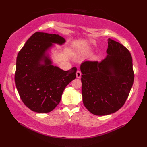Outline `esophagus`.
Returning <instances> with one entry per match:
<instances>
[{
	"label": "esophagus",
	"mask_w": 147,
	"mask_h": 147,
	"mask_svg": "<svg viewBox=\"0 0 147 147\" xmlns=\"http://www.w3.org/2000/svg\"><path fill=\"white\" fill-rule=\"evenodd\" d=\"M81 76H82V73H81L80 71H78L76 72V77L78 78H80Z\"/></svg>",
	"instance_id": "34e87169"
}]
</instances>
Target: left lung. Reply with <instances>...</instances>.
<instances>
[{
	"label": "left lung",
	"mask_w": 147,
	"mask_h": 147,
	"mask_svg": "<svg viewBox=\"0 0 147 147\" xmlns=\"http://www.w3.org/2000/svg\"><path fill=\"white\" fill-rule=\"evenodd\" d=\"M108 55L81 64L83 102L94 115L114 113L125 104L134 82L132 57L121 43L108 39Z\"/></svg>",
	"instance_id": "8db88e82"
}]
</instances>
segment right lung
Instances as JSON below:
<instances>
[{
  "label": "right lung",
  "instance_id": "add662e5",
  "mask_svg": "<svg viewBox=\"0 0 147 147\" xmlns=\"http://www.w3.org/2000/svg\"><path fill=\"white\" fill-rule=\"evenodd\" d=\"M65 39L56 34L36 32L19 52L15 83L21 100L38 113L52 111L61 101L64 90L76 78V67L64 71L52 65L45 55L52 43L62 44ZM43 61V65L40 62Z\"/></svg>",
  "mask_w": 147,
  "mask_h": 147
}]
</instances>
